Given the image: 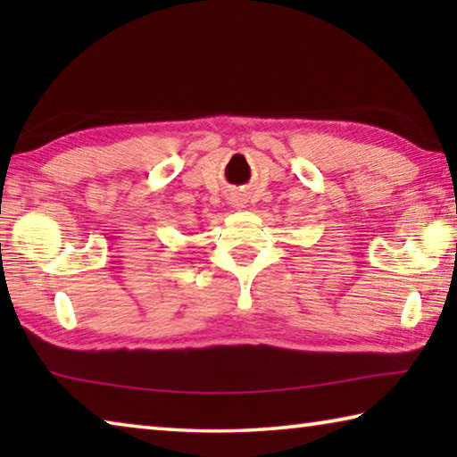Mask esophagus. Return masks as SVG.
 <instances>
[{
	"label": "esophagus",
	"mask_w": 457,
	"mask_h": 457,
	"mask_svg": "<svg viewBox=\"0 0 457 457\" xmlns=\"http://www.w3.org/2000/svg\"><path fill=\"white\" fill-rule=\"evenodd\" d=\"M234 205H237V207H244V205H242V201H236V204H234Z\"/></svg>",
	"instance_id": "34e87169"
}]
</instances>
